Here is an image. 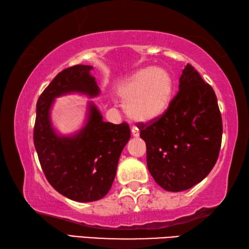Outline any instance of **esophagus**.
<instances>
[{"label":"esophagus","mask_w":249,"mask_h":249,"mask_svg":"<svg viewBox=\"0 0 249 249\" xmlns=\"http://www.w3.org/2000/svg\"><path fill=\"white\" fill-rule=\"evenodd\" d=\"M132 135L134 137H138V136H140V130H138L136 127H133L132 128Z\"/></svg>","instance_id":"obj_1"}]
</instances>
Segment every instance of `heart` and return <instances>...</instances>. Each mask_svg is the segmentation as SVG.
<instances>
[{
    "mask_svg": "<svg viewBox=\"0 0 249 249\" xmlns=\"http://www.w3.org/2000/svg\"><path fill=\"white\" fill-rule=\"evenodd\" d=\"M172 88L174 83L167 70L147 67L126 78L117 88V93L126 102V112L132 119L151 122L167 111Z\"/></svg>",
    "mask_w": 249,
    "mask_h": 249,
    "instance_id": "1",
    "label": "heart"
}]
</instances>
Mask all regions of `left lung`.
<instances>
[{
	"mask_svg": "<svg viewBox=\"0 0 249 249\" xmlns=\"http://www.w3.org/2000/svg\"><path fill=\"white\" fill-rule=\"evenodd\" d=\"M138 128L150 175L167 191L188 190L201 182L218 158L223 124L215 92L190 64L167 111Z\"/></svg>",
	"mask_w": 249,
	"mask_h": 249,
	"instance_id": "1",
	"label": "left lung"
}]
</instances>
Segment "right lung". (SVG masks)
I'll use <instances>...</instances> for the list:
<instances>
[{
	"mask_svg": "<svg viewBox=\"0 0 249 249\" xmlns=\"http://www.w3.org/2000/svg\"><path fill=\"white\" fill-rule=\"evenodd\" d=\"M91 66L77 65L59 72L40 94L36 105L34 145L48 182L70 200L92 202L107 196L114 181L122 150L130 138L129 125L104 122L90 105L87 125L71 137L54 133L49 120L53 101L59 95L81 92L99 94Z\"/></svg>",
	"mask_w": 249,
	"mask_h": 249,
	"instance_id": "1",
	"label": "right lung"
}]
</instances>
